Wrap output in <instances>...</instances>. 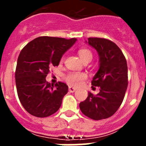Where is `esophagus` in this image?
I'll return each mask as SVG.
<instances>
[{
    "label": "esophagus",
    "instance_id": "obj_1",
    "mask_svg": "<svg viewBox=\"0 0 146 146\" xmlns=\"http://www.w3.org/2000/svg\"><path fill=\"white\" fill-rule=\"evenodd\" d=\"M76 90H77V88H75L72 87V86H69V91L70 93L75 92Z\"/></svg>",
    "mask_w": 146,
    "mask_h": 146
}]
</instances>
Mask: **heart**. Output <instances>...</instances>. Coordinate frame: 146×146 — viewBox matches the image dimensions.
Here are the masks:
<instances>
[{"instance_id": "1", "label": "heart", "mask_w": 146, "mask_h": 146, "mask_svg": "<svg viewBox=\"0 0 146 146\" xmlns=\"http://www.w3.org/2000/svg\"><path fill=\"white\" fill-rule=\"evenodd\" d=\"M78 53L83 62L92 60L93 54L91 50H89L88 49H81L79 50ZM61 60H63V58L61 59ZM86 78V74L81 72H71L65 76L66 81L71 86H80L82 83V80Z\"/></svg>"}]
</instances>
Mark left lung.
Masks as SVG:
<instances>
[{
    "mask_svg": "<svg viewBox=\"0 0 146 146\" xmlns=\"http://www.w3.org/2000/svg\"><path fill=\"white\" fill-rule=\"evenodd\" d=\"M90 46L97 51L99 68L91 85L99 93L88 92L87 99L80 103L82 113L94 120L105 119L118 110L128 86V68L123 52L114 42L102 38H88Z\"/></svg>",
    "mask_w": 146,
    "mask_h": 146,
    "instance_id": "1",
    "label": "left lung"
}]
</instances>
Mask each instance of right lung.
Masks as SVG:
<instances>
[{
  "label": "right lung",
  "mask_w": 146,
  "mask_h": 146,
  "mask_svg": "<svg viewBox=\"0 0 146 146\" xmlns=\"http://www.w3.org/2000/svg\"><path fill=\"white\" fill-rule=\"evenodd\" d=\"M76 41L75 38L40 36L21 50L15 72L17 91L23 108L33 116H50L60 108L68 86L61 82L54 86L46 81V77L50 67L58 66Z\"/></svg>",
  "instance_id": "add662e5"
}]
</instances>
